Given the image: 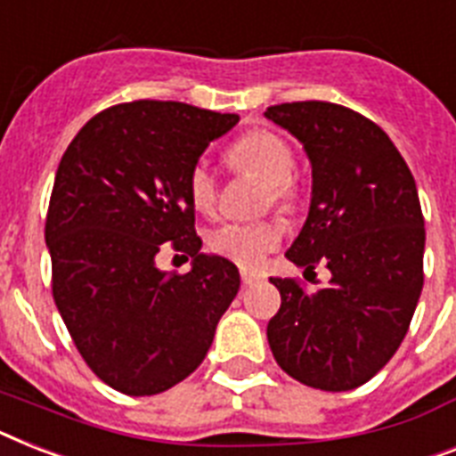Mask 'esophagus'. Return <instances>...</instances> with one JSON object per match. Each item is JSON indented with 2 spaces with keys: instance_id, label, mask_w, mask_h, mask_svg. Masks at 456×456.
I'll list each match as a JSON object with an SVG mask.
<instances>
[{
  "instance_id": "1",
  "label": "esophagus",
  "mask_w": 456,
  "mask_h": 456,
  "mask_svg": "<svg viewBox=\"0 0 456 456\" xmlns=\"http://www.w3.org/2000/svg\"><path fill=\"white\" fill-rule=\"evenodd\" d=\"M260 279H262V273L248 272V269H243V272H240V281H243V286H253V283H257Z\"/></svg>"
}]
</instances>
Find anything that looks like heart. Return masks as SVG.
<instances>
[{
	"label": "heart",
	"mask_w": 456,
	"mask_h": 456,
	"mask_svg": "<svg viewBox=\"0 0 456 456\" xmlns=\"http://www.w3.org/2000/svg\"><path fill=\"white\" fill-rule=\"evenodd\" d=\"M232 164L239 170L260 177L266 183V201L290 206L295 199V154L286 140L269 131H253L236 140L229 151ZM187 194L199 213H213L217 203V180L206 159L196 161L187 180ZM283 229L279 222H227L213 229L208 246L213 253L240 266L255 269L281 243Z\"/></svg>",
	"instance_id": "obj_1"
}]
</instances>
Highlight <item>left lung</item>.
<instances>
[{
  "instance_id": "left-lung-1",
  "label": "left lung",
  "mask_w": 456,
  "mask_h": 456,
  "mask_svg": "<svg viewBox=\"0 0 456 456\" xmlns=\"http://www.w3.org/2000/svg\"><path fill=\"white\" fill-rule=\"evenodd\" d=\"M265 117L295 135L312 164L309 216L286 257L305 273L330 269L314 292L272 279L281 309L266 339L292 379L351 391L391 361L419 302L427 232L417 184L387 133L349 107L283 102Z\"/></svg>"
}]
</instances>
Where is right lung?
<instances>
[{"label": "right lung", "mask_w": 456, "mask_h": 456, "mask_svg": "<svg viewBox=\"0 0 456 456\" xmlns=\"http://www.w3.org/2000/svg\"><path fill=\"white\" fill-rule=\"evenodd\" d=\"M239 114L135 100L95 114L55 170L46 216L53 299L81 358L126 395L190 377L240 286L234 262L201 253L187 180ZM164 242L192 257L161 273Z\"/></svg>", "instance_id": "right-lung-1"}]
</instances>
